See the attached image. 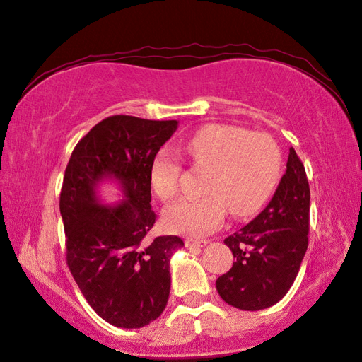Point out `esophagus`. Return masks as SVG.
<instances>
[{"label": "esophagus", "mask_w": 362, "mask_h": 362, "mask_svg": "<svg viewBox=\"0 0 362 362\" xmlns=\"http://www.w3.org/2000/svg\"><path fill=\"white\" fill-rule=\"evenodd\" d=\"M206 244H209V241L206 240H191V238H188V240L185 241L187 247H205Z\"/></svg>", "instance_id": "34e87169"}]
</instances>
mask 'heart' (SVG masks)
Instances as JSON below:
<instances>
[{
    "instance_id": "heart-1",
    "label": "heart",
    "mask_w": 362,
    "mask_h": 362,
    "mask_svg": "<svg viewBox=\"0 0 362 362\" xmlns=\"http://www.w3.org/2000/svg\"><path fill=\"white\" fill-rule=\"evenodd\" d=\"M182 151L194 165L210 168L202 199H180L165 210L169 230L202 238L221 227L227 209L236 218L259 210L279 183L281 151L266 132H249L230 124L204 126L187 138ZM182 160L175 152L161 149L151 161L152 191L168 201L179 191Z\"/></svg>"
}]
</instances>
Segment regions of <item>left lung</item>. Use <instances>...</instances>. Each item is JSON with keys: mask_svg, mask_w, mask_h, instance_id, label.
<instances>
[{"mask_svg": "<svg viewBox=\"0 0 362 362\" xmlns=\"http://www.w3.org/2000/svg\"><path fill=\"white\" fill-rule=\"evenodd\" d=\"M308 232L310 185L302 160L291 148L286 173L272 201L224 240L235 261L216 280L222 300L244 311L264 310L281 300L308 249Z\"/></svg>", "mask_w": 362, "mask_h": 362, "instance_id": "obj_1", "label": "left lung"}]
</instances>
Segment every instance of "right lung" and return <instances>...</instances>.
Returning a JSON list of instances; mask_svg holds the SVG:
<instances>
[{
	"label": "right lung",
	"instance_id": "1",
	"mask_svg": "<svg viewBox=\"0 0 362 362\" xmlns=\"http://www.w3.org/2000/svg\"><path fill=\"white\" fill-rule=\"evenodd\" d=\"M177 129V121L129 115L103 119L76 144L60 191L66 264L88 305L109 324L141 328L166 308L169 261L179 236L148 233L157 214L151 209L149 168ZM115 180L124 199L103 206L97 188Z\"/></svg>",
	"mask_w": 362,
	"mask_h": 362
}]
</instances>
